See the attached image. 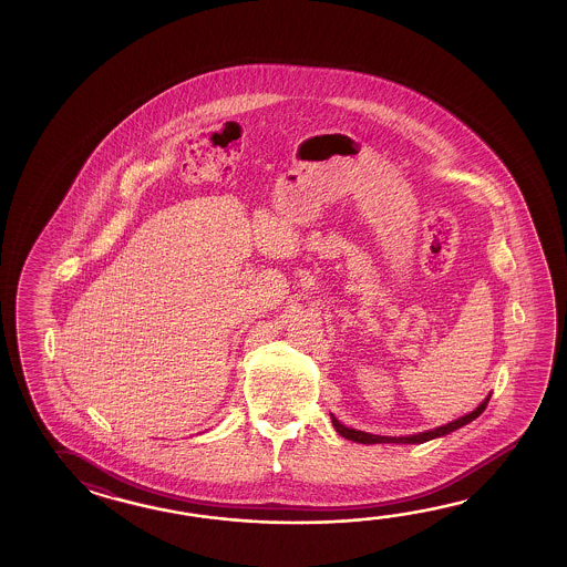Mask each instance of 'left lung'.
Wrapping results in <instances>:
<instances>
[{"label": "left lung", "instance_id": "1", "mask_svg": "<svg viewBox=\"0 0 567 567\" xmlns=\"http://www.w3.org/2000/svg\"><path fill=\"white\" fill-rule=\"evenodd\" d=\"M488 401H491V395L484 399L476 410L466 413V415H462V417L454 420V422L440 425V427L430 430V432H423V434L405 435V437H386V435L367 434V432H361V430L344 427L342 423L338 422L334 415H330V417H332V425H334V430H337L338 434L342 435V437H347V440H352V442H359V444H423V442H430V440H434V437H442V435L450 434V432H456L462 425H466V423H471L472 420H476L482 411L486 410Z\"/></svg>", "mask_w": 567, "mask_h": 567}]
</instances>
